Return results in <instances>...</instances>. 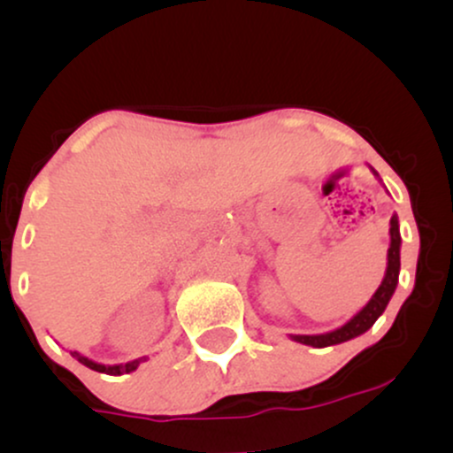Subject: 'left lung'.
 <instances>
[{
	"mask_svg": "<svg viewBox=\"0 0 453 453\" xmlns=\"http://www.w3.org/2000/svg\"><path fill=\"white\" fill-rule=\"evenodd\" d=\"M372 174L379 179L375 170H372ZM400 242L403 241H400L398 215H392V219H389V249H388L386 277H383L381 285H379L377 292L372 294V298L368 300L366 306H362V309L357 311L347 324L336 327V330L324 332V334H289V339L296 342H303V345H311V347H317V349H321V347H332V345H339V342L356 339V336L364 334L368 327H372V324H375L379 317L383 315V311H386L388 303L392 300L394 292H396L398 274H400Z\"/></svg>",
	"mask_w": 453,
	"mask_h": 453,
	"instance_id": "1",
	"label": "left lung"
}]
</instances>
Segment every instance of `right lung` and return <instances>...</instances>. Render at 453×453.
<instances>
[{"instance_id": "right-lung-1", "label": "right lung", "mask_w": 453, "mask_h": 453, "mask_svg": "<svg viewBox=\"0 0 453 453\" xmlns=\"http://www.w3.org/2000/svg\"><path fill=\"white\" fill-rule=\"evenodd\" d=\"M70 353H72V357H76V360L82 364V366L91 368V371H97V372H106V375H127V372L136 371V368L140 366V362L147 360V357H138V360H132L127 364H100V362L89 360V357L82 356V353H78V351H70Z\"/></svg>"}]
</instances>
